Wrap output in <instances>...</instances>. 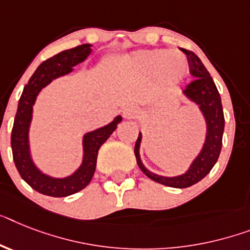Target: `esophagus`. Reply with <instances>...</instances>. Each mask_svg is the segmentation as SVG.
<instances>
[{
  "label": "esophagus",
  "instance_id": "esophagus-1",
  "mask_svg": "<svg viewBox=\"0 0 250 250\" xmlns=\"http://www.w3.org/2000/svg\"><path fill=\"white\" fill-rule=\"evenodd\" d=\"M138 110L135 106H126L125 108L123 110V115L125 119L130 120V119H134V117L137 116Z\"/></svg>",
  "mask_w": 250,
  "mask_h": 250
}]
</instances>
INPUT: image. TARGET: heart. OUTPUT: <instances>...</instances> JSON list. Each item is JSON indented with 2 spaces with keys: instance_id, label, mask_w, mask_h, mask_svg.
<instances>
[{
  "instance_id": "b5f03b06",
  "label": "heart",
  "mask_w": 250,
  "mask_h": 250,
  "mask_svg": "<svg viewBox=\"0 0 250 250\" xmlns=\"http://www.w3.org/2000/svg\"><path fill=\"white\" fill-rule=\"evenodd\" d=\"M131 63L142 74L156 73L167 83H180L187 76L188 63L185 56L176 49H142L131 55Z\"/></svg>"
}]
</instances>
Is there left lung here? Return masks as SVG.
I'll return each instance as SVG.
<instances>
[{"mask_svg": "<svg viewBox=\"0 0 250 250\" xmlns=\"http://www.w3.org/2000/svg\"><path fill=\"white\" fill-rule=\"evenodd\" d=\"M183 52L188 57L189 71L195 78L183 90V94L187 97L188 100L197 104L202 115H203L206 126H207L206 139H204L201 152L193 160L191 165L184 174L177 175V176H162V175L150 172L142 162L139 153L142 133H139V137H138L135 147H134V153L137 157L138 166L140 167V170L143 171L144 174L149 177L150 180L166 185V187L180 188V189L197 184L198 181H201L204 176L209 174V171L217 162L220 152H221L222 135H224L225 127L221 97H220V93L216 88L213 79L211 78L201 59L194 52L184 48H183Z\"/></svg>", "mask_w": 250, "mask_h": 250, "instance_id": "obj_1", "label": "left lung"}]
</instances>
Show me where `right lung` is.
Returning <instances> with one entry per match:
<instances>
[{
  "label": "right lung",
  "instance_id": "add662e5",
  "mask_svg": "<svg viewBox=\"0 0 250 250\" xmlns=\"http://www.w3.org/2000/svg\"><path fill=\"white\" fill-rule=\"evenodd\" d=\"M92 52V44L85 43L57 53L51 59L43 61L34 71L28 84L24 86L19 100L14 127L11 133V148L14 162L22 180L41 194L49 197H67L75 194L89 184L96 171L97 156L101 146L110 138L123 121L119 115L104 126L88 131L83 137V161L71 175L66 177H55L39 170L30 153L29 129L33 119V106L39 92L48 85L53 79L73 71V67L85 61Z\"/></svg>",
  "mask_w": 250,
  "mask_h": 250
}]
</instances>
